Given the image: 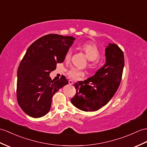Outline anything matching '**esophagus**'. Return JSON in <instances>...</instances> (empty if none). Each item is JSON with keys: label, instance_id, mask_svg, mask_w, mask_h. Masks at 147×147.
Instances as JSON below:
<instances>
[{"label": "esophagus", "instance_id": "esophagus-1", "mask_svg": "<svg viewBox=\"0 0 147 147\" xmlns=\"http://www.w3.org/2000/svg\"><path fill=\"white\" fill-rule=\"evenodd\" d=\"M68 83H69V84H71V85H72V84H74V82L72 80H69V81H68Z\"/></svg>", "mask_w": 147, "mask_h": 147}]
</instances>
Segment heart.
<instances>
[{
    "label": "heart",
    "mask_w": 147,
    "mask_h": 147,
    "mask_svg": "<svg viewBox=\"0 0 147 147\" xmlns=\"http://www.w3.org/2000/svg\"><path fill=\"white\" fill-rule=\"evenodd\" d=\"M81 47L86 54L88 59H89V63L88 64V67L91 69H94L100 65L101 61L99 57L100 56V51L95 44L84 43L82 44ZM71 56H72V51L69 49L66 54L65 60L69 61L71 59ZM67 75L71 79L76 80L83 76L84 73L76 67H72L67 71Z\"/></svg>",
    "instance_id": "heart-1"
}]
</instances>
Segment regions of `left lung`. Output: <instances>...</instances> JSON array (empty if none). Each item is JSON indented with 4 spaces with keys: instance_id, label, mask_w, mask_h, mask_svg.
<instances>
[{
    "instance_id": "1",
    "label": "left lung",
    "mask_w": 147,
    "mask_h": 147,
    "mask_svg": "<svg viewBox=\"0 0 147 147\" xmlns=\"http://www.w3.org/2000/svg\"><path fill=\"white\" fill-rule=\"evenodd\" d=\"M106 63L93 76L74 84L76 93L71 101L84 111L100 109L110 101L120 86L125 59L122 50L115 44L106 48Z\"/></svg>"
}]
</instances>
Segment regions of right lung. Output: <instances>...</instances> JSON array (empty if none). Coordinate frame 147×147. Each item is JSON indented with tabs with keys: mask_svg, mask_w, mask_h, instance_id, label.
<instances>
[{
	"mask_svg": "<svg viewBox=\"0 0 147 147\" xmlns=\"http://www.w3.org/2000/svg\"><path fill=\"white\" fill-rule=\"evenodd\" d=\"M75 39L50 34L37 39L27 49L18 70L17 100L22 110L32 118L46 115L54 94L68 83L63 75L52 80L49 74L63 63Z\"/></svg>",
	"mask_w": 147,
	"mask_h": 147,
	"instance_id": "add662e5",
	"label": "right lung"
}]
</instances>
